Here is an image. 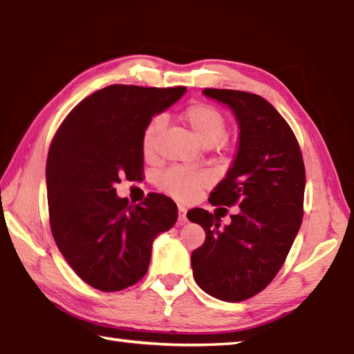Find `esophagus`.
<instances>
[{"label":"esophagus","instance_id":"1","mask_svg":"<svg viewBox=\"0 0 354 354\" xmlns=\"http://www.w3.org/2000/svg\"><path fill=\"white\" fill-rule=\"evenodd\" d=\"M178 223L179 225L187 223V209L184 206H178Z\"/></svg>","mask_w":354,"mask_h":354}]
</instances>
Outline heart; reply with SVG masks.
I'll list each match as a JSON object with an SVG mask.
<instances>
[{"mask_svg": "<svg viewBox=\"0 0 354 354\" xmlns=\"http://www.w3.org/2000/svg\"><path fill=\"white\" fill-rule=\"evenodd\" d=\"M183 120L189 124L192 133L201 145L214 147L226 137L227 124L223 112L206 103H195L185 107ZM165 127V117L156 115L149 120L142 134V151L145 156H153L158 145L159 134ZM160 187L175 198H190L196 190L207 184V176L203 171H192L184 169L167 170L159 179Z\"/></svg>", "mask_w": 354, "mask_h": 354, "instance_id": "1", "label": "heart"}]
</instances>
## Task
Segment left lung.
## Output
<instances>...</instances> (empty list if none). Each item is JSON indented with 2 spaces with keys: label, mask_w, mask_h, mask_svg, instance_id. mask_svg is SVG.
Returning <instances> with one entry per match:
<instances>
[{
  "label": "left lung",
  "mask_w": 354,
  "mask_h": 354,
  "mask_svg": "<svg viewBox=\"0 0 354 354\" xmlns=\"http://www.w3.org/2000/svg\"><path fill=\"white\" fill-rule=\"evenodd\" d=\"M203 95L230 107L241 129L231 169L209 201L241 211L223 227L217 212L189 211L206 232L192 253V270L209 295L237 303L266 289L283 267L301 226L306 173L295 136L267 100L227 88Z\"/></svg>",
  "instance_id": "obj_1"
}]
</instances>
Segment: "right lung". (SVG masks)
I'll use <instances>...</instances> for the list:
<instances>
[{
    "label": "right lung",
    "instance_id": "1",
    "mask_svg": "<svg viewBox=\"0 0 354 354\" xmlns=\"http://www.w3.org/2000/svg\"><path fill=\"white\" fill-rule=\"evenodd\" d=\"M185 87L107 86L82 100L57 129L46 159L51 232L88 286L117 292L145 277L154 239L176 223L175 201L120 198L115 184L142 176V134Z\"/></svg>",
    "mask_w": 354,
    "mask_h": 354
}]
</instances>
